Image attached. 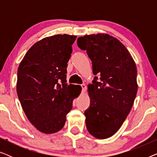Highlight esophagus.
Instances as JSON below:
<instances>
[{"label": "esophagus", "mask_w": 157, "mask_h": 157, "mask_svg": "<svg viewBox=\"0 0 157 157\" xmlns=\"http://www.w3.org/2000/svg\"><path fill=\"white\" fill-rule=\"evenodd\" d=\"M81 88H82V91H85L86 89V86L85 84H81Z\"/></svg>", "instance_id": "34e87169"}]
</instances>
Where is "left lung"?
<instances>
[{
  "label": "left lung",
  "instance_id": "1",
  "mask_svg": "<svg viewBox=\"0 0 157 157\" xmlns=\"http://www.w3.org/2000/svg\"><path fill=\"white\" fill-rule=\"evenodd\" d=\"M77 44L86 51L96 75L88 86L87 130L96 138L107 139L119 129L134 104L138 90L136 64L126 47L109 34L79 37Z\"/></svg>",
  "mask_w": 157,
  "mask_h": 157
}]
</instances>
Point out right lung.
I'll return each instance as SVG.
<instances>
[{"instance_id":"1","label":"right lung","mask_w":157,"mask_h":157,"mask_svg":"<svg viewBox=\"0 0 157 157\" xmlns=\"http://www.w3.org/2000/svg\"><path fill=\"white\" fill-rule=\"evenodd\" d=\"M76 36L43 38L28 51L18 68L17 94L30 122L45 134L59 132L81 89L66 83V68Z\"/></svg>"}]
</instances>
